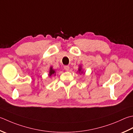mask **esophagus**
<instances>
[{"instance_id": "1", "label": "esophagus", "mask_w": 133, "mask_h": 133, "mask_svg": "<svg viewBox=\"0 0 133 133\" xmlns=\"http://www.w3.org/2000/svg\"><path fill=\"white\" fill-rule=\"evenodd\" d=\"M64 69L65 70H66V71H69V69H70V67L69 66H65L64 67Z\"/></svg>"}]
</instances>
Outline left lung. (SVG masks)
I'll list each match as a JSON object with an SVG mask.
<instances>
[{
    "instance_id": "8db88e82",
    "label": "left lung",
    "mask_w": 133,
    "mask_h": 133,
    "mask_svg": "<svg viewBox=\"0 0 133 133\" xmlns=\"http://www.w3.org/2000/svg\"><path fill=\"white\" fill-rule=\"evenodd\" d=\"M81 67H79V70H78L79 72H80V71H81Z\"/></svg>"
}]
</instances>
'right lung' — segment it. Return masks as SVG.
Masks as SVG:
<instances>
[{
  "instance_id": "right-lung-1",
  "label": "right lung",
  "mask_w": 133,
  "mask_h": 133,
  "mask_svg": "<svg viewBox=\"0 0 133 133\" xmlns=\"http://www.w3.org/2000/svg\"><path fill=\"white\" fill-rule=\"evenodd\" d=\"M55 74V71L54 70L52 69V67H51L50 70H49V76H51V75H54Z\"/></svg>"
}]
</instances>
